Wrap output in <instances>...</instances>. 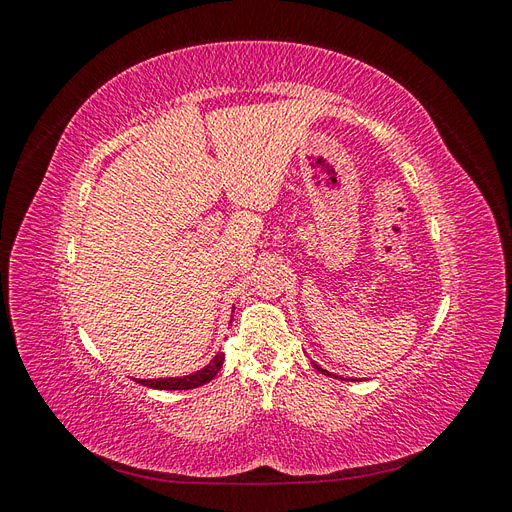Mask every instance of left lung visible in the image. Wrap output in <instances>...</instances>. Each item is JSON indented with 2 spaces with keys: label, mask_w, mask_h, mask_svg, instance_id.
<instances>
[{
  "label": "left lung",
  "mask_w": 512,
  "mask_h": 512,
  "mask_svg": "<svg viewBox=\"0 0 512 512\" xmlns=\"http://www.w3.org/2000/svg\"><path fill=\"white\" fill-rule=\"evenodd\" d=\"M312 365H314V369L318 371V374H324V376H331V378H337V380H346V382H348V380H350V382H359V380H354V378H344V376H337V374H331V371H327V369H324V367H320V365H318V363H314V361H312Z\"/></svg>",
  "instance_id": "left-lung-1"
}]
</instances>
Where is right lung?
<instances>
[{
	"label": "right lung",
	"instance_id": "obj_1",
	"mask_svg": "<svg viewBox=\"0 0 512 512\" xmlns=\"http://www.w3.org/2000/svg\"><path fill=\"white\" fill-rule=\"evenodd\" d=\"M222 363H224V352H218L213 356L209 365L194 371V374L179 376V378H153V380L136 378V382L143 386H149V389H158V391H188V389H196V386H203V384L211 382L215 376H218V371L222 369Z\"/></svg>",
	"mask_w": 512,
	"mask_h": 512
}]
</instances>
